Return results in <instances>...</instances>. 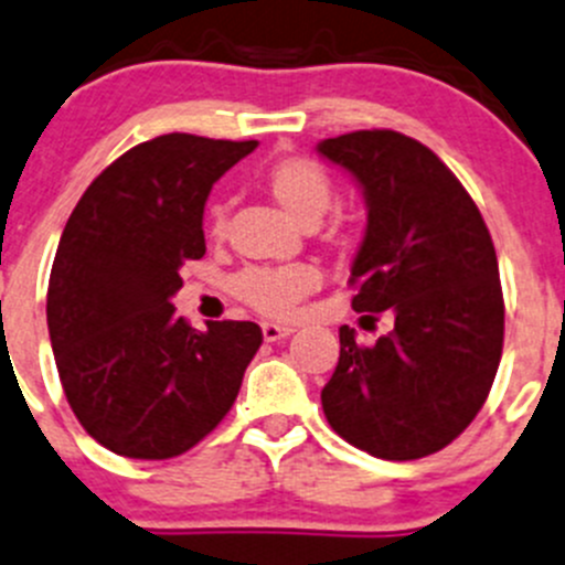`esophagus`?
Here are the masks:
<instances>
[{
  "mask_svg": "<svg viewBox=\"0 0 565 565\" xmlns=\"http://www.w3.org/2000/svg\"><path fill=\"white\" fill-rule=\"evenodd\" d=\"M263 338H266V341H282V338H288L294 332V327H288V324H271V321H263Z\"/></svg>",
  "mask_w": 565,
  "mask_h": 565,
  "instance_id": "1",
  "label": "esophagus"
}]
</instances>
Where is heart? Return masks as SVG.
I'll return each instance as SVG.
<instances>
[{
	"label": "heart",
	"instance_id": "heart-1",
	"mask_svg": "<svg viewBox=\"0 0 565 565\" xmlns=\"http://www.w3.org/2000/svg\"><path fill=\"white\" fill-rule=\"evenodd\" d=\"M260 188L302 227H313L332 202L330 174L316 160L302 158V154H286V158L271 160L263 169ZM207 233L216 241H222L227 233L224 205H218V202L207 211ZM338 233H343V224H338ZM316 286H319V274L310 266L294 263V266L244 268L233 277L230 291L257 313L282 319V316L294 313V308Z\"/></svg>",
	"mask_w": 565,
	"mask_h": 565
}]
</instances>
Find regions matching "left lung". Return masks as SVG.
Instances as JSON below:
<instances>
[{
  "label": "left lung",
  "instance_id": "obj_1",
  "mask_svg": "<svg viewBox=\"0 0 565 565\" xmlns=\"http://www.w3.org/2000/svg\"><path fill=\"white\" fill-rule=\"evenodd\" d=\"M319 152L366 193V238L352 263V308L394 316L341 358L321 391L330 427L383 460H418L452 444L486 405L504 341L497 249L447 163L396 130L327 138Z\"/></svg>",
  "mask_w": 565,
  "mask_h": 565
}]
</instances>
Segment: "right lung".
Segmentation results:
<instances>
[{
	"mask_svg": "<svg viewBox=\"0 0 565 565\" xmlns=\"http://www.w3.org/2000/svg\"><path fill=\"white\" fill-rule=\"evenodd\" d=\"M257 141L169 132L127 149L77 202L57 244L46 324L63 394L85 433L136 460L196 447L233 407L263 343L252 321L174 313L180 268L205 255L213 182Z\"/></svg>",
	"mask_w": 565,
	"mask_h": 565,
	"instance_id": "add662e5",
	"label": "right lung"
}]
</instances>
